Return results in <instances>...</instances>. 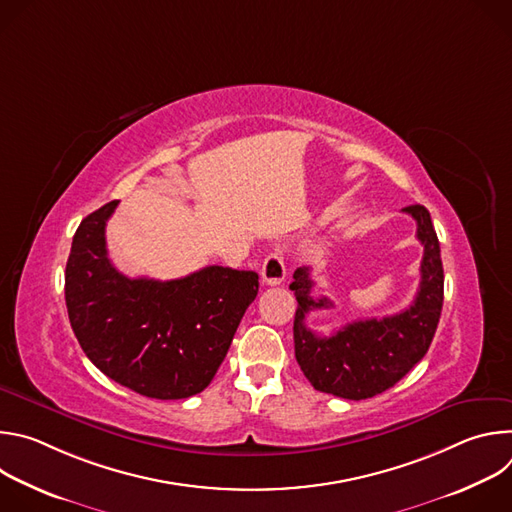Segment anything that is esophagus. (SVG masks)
Wrapping results in <instances>:
<instances>
[{
	"instance_id": "obj_1",
	"label": "esophagus",
	"mask_w": 512,
	"mask_h": 512,
	"mask_svg": "<svg viewBox=\"0 0 512 512\" xmlns=\"http://www.w3.org/2000/svg\"><path fill=\"white\" fill-rule=\"evenodd\" d=\"M261 277L267 285H279L285 279V261L281 253H269L261 267Z\"/></svg>"
}]
</instances>
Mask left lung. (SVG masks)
Segmentation results:
<instances>
[{"instance_id":"left-lung-1","label":"left lung","mask_w":512,"mask_h":512,"mask_svg":"<svg viewBox=\"0 0 512 512\" xmlns=\"http://www.w3.org/2000/svg\"><path fill=\"white\" fill-rule=\"evenodd\" d=\"M403 212L417 223L423 245L421 281L413 304L393 316L356 320L334 332L318 336L306 326V314L332 308L328 298L312 296V269L300 267L289 289L298 300L294 320L296 358L316 391L342 399H369L399 383L425 356L444 304V267L440 241L425 206L411 204Z\"/></svg>"}]
</instances>
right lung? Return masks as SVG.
Wrapping results in <instances>:
<instances>
[{
  "mask_svg": "<svg viewBox=\"0 0 512 512\" xmlns=\"http://www.w3.org/2000/svg\"><path fill=\"white\" fill-rule=\"evenodd\" d=\"M119 200L91 212L72 237L64 271L68 320L95 367L152 399L204 391L225 360L259 275L208 265L180 279L127 277L107 255L105 227Z\"/></svg>",
  "mask_w": 512,
  "mask_h": 512,
  "instance_id": "1",
  "label": "right lung"
}]
</instances>
